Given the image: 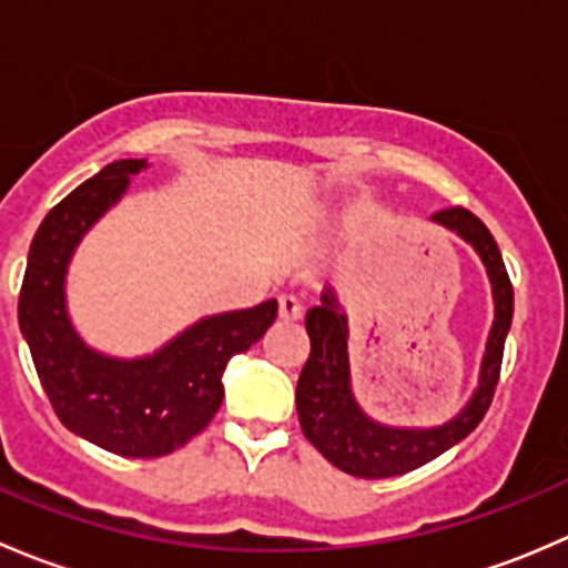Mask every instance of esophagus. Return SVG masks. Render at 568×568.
<instances>
[{
	"label": "esophagus",
	"instance_id": "1",
	"mask_svg": "<svg viewBox=\"0 0 568 568\" xmlns=\"http://www.w3.org/2000/svg\"><path fill=\"white\" fill-rule=\"evenodd\" d=\"M277 305H280V318L283 321H300L302 316H305V307H302V302L296 300V296L283 294L277 300Z\"/></svg>",
	"mask_w": 568,
	"mask_h": 568
}]
</instances>
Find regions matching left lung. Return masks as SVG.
Segmentation results:
<instances>
[{"instance_id":"8db88e82","label":"left lung","mask_w":568,"mask_h":568,"mask_svg":"<svg viewBox=\"0 0 568 568\" xmlns=\"http://www.w3.org/2000/svg\"><path fill=\"white\" fill-rule=\"evenodd\" d=\"M432 222L454 231L478 252L489 274L491 300H495V321H491L489 341L480 359L478 387L462 406L459 415L432 428L385 426L368 417L352 390L348 318L335 291L326 288L321 294V305L313 307L305 318L307 335H311V357L296 382L300 426L326 462L357 478H393V475L412 473L454 448L484 420L497 379H500L503 346H506L514 316V288L495 236L473 211L459 209V205L437 211Z\"/></svg>"}]
</instances>
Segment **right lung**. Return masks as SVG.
Here are the masks:
<instances>
[{
  "instance_id": "obj_1",
  "label": "right lung",
  "mask_w": 568,
  "mask_h": 568,
  "mask_svg": "<svg viewBox=\"0 0 568 568\" xmlns=\"http://www.w3.org/2000/svg\"><path fill=\"white\" fill-rule=\"evenodd\" d=\"M148 159H120L73 189L40 222L27 257L19 326L45 395L68 432L129 459L168 456L203 432L225 398L222 374L274 324L277 300L205 316L145 357H109L82 341L65 300L68 263Z\"/></svg>"
}]
</instances>
